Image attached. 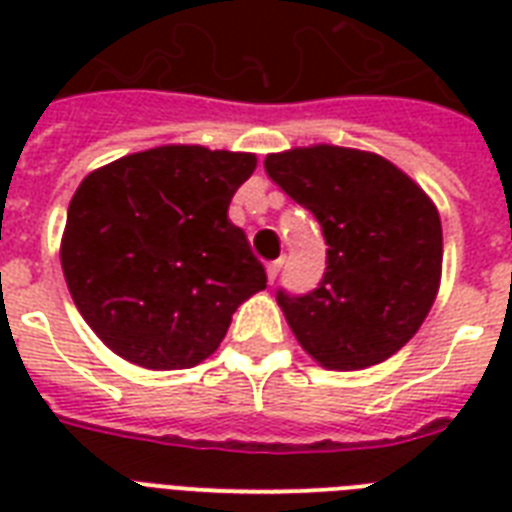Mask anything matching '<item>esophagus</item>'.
I'll list each match as a JSON object with an SVG mask.
<instances>
[{"label":"esophagus","mask_w":512,"mask_h":512,"mask_svg":"<svg viewBox=\"0 0 512 512\" xmlns=\"http://www.w3.org/2000/svg\"><path fill=\"white\" fill-rule=\"evenodd\" d=\"M281 265H284V257H279V260H271V263H268V268H265V271H268V281H276V276H279V271H281Z\"/></svg>","instance_id":"obj_1"}]
</instances>
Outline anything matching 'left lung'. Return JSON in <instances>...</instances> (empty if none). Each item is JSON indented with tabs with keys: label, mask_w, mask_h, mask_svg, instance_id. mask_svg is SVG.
Wrapping results in <instances>:
<instances>
[{
	"label": "left lung",
	"mask_w": 512,
	"mask_h": 512,
	"mask_svg": "<svg viewBox=\"0 0 512 512\" xmlns=\"http://www.w3.org/2000/svg\"><path fill=\"white\" fill-rule=\"evenodd\" d=\"M265 172L319 220L327 271L276 292L297 342L327 369L380 364L412 340L441 281V217L412 177L369 151L292 148Z\"/></svg>",
	"instance_id": "left-lung-1"
}]
</instances>
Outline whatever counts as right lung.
Instances as JSON below:
<instances>
[{
    "label": "right lung",
    "instance_id": "obj_1",
    "mask_svg": "<svg viewBox=\"0 0 512 512\" xmlns=\"http://www.w3.org/2000/svg\"><path fill=\"white\" fill-rule=\"evenodd\" d=\"M255 154L162 146L84 177L68 204L60 265L92 332L146 369L212 356L265 268L228 204Z\"/></svg>",
    "mask_w": 512,
    "mask_h": 512
}]
</instances>
